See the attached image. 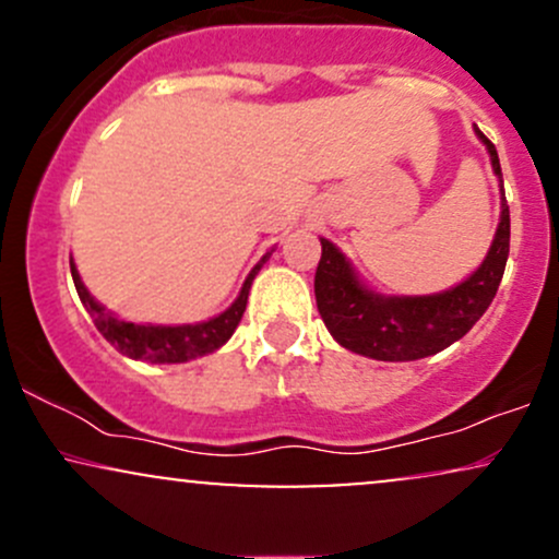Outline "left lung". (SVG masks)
<instances>
[{
  "instance_id": "left-lung-1",
  "label": "left lung",
  "mask_w": 559,
  "mask_h": 559,
  "mask_svg": "<svg viewBox=\"0 0 559 559\" xmlns=\"http://www.w3.org/2000/svg\"><path fill=\"white\" fill-rule=\"evenodd\" d=\"M486 146L493 176L499 178L502 213L489 252L457 286L439 294H381L370 288L336 243L320 239L316 299L325 329L344 349L383 362H409L431 357L463 338L489 310L510 254V207L504 199L497 150L476 128Z\"/></svg>"
}]
</instances>
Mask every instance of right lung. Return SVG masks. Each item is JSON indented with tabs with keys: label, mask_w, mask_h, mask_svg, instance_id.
<instances>
[{
	"label": "right lung",
	"mask_w": 559,
	"mask_h": 559,
	"mask_svg": "<svg viewBox=\"0 0 559 559\" xmlns=\"http://www.w3.org/2000/svg\"><path fill=\"white\" fill-rule=\"evenodd\" d=\"M271 252L262 254V260L252 267L243 281L239 297L230 301L223 312H217L215 318L202 320V323H181V325H165V323H133V320L118 318L115 312L107 310L105 305H99L88 288L83 286L79 267L70 260V273H73L75 292L86 307V312L92 316L94 325L99 329L102 336L110 342L120 355L131 357V360L152 362V365H178L197 360V357L213 355V352L221 349L223 344L234 336L236 325L247 310L249 288H252L254 275L260 273V267L271 260Z\"/></svg>",
	"instance_id": "add662e5"
}]
</instances>
